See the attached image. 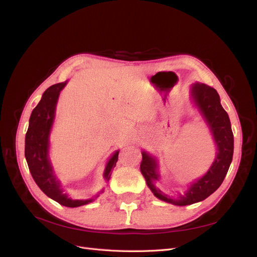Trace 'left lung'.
<instances>
[{"label": "left lung", "instance_id": "left-lung-1", "mask_svg": "<svg viewBox=\"0 0 257 257\" xmlns=\"http://www.w3.org/2000/svg\"><path fill=\"white\" fill-rule=\"evenodd\" d=\"M193 102L198 106L203 118L213 134L217 146V156L208 171L201 179L194 181L189 188L178 197H172L159 189L156 183L159 180L158 166L154 157L143 152L140 171L145 176L147 185L159 200L173 205L185 206L205 200L222 184L232 163L234 151V137L227 112L220 103V96L216 89L205 84H194L191 88Z\"/></svg>", "mask_w": 257, "mask_h": 257}]
</instances>
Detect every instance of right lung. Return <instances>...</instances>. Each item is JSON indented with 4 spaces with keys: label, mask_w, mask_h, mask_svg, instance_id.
Wrapping results in <instances>:
<instances>
[{
    "label": "right lung",
    "mask_w": 257,
    "mask_h": 257,
    "mask_svg": "<svg viewBox=\"0 0 257 257\" xmlns=\"http://www.w3.org/2000/svg\"><path fill=\"white\" fill-rule=\"evenodd\" d=\"M67 82L52 85L42 94L38 105L32 111L29 130L25 135V158L29 165L34 181L47 196L59 204L67 207H78L89 202V200H72L60 187V183L54 175V171L49 159V137L54 122L55 108L60 91ZM119 151H116L108 159L103 173L104 179L108 181L111 170L116 167Z\"/></svg>",
    "instance_id": "1"
}]
</instances>
